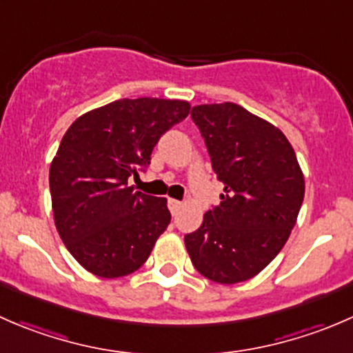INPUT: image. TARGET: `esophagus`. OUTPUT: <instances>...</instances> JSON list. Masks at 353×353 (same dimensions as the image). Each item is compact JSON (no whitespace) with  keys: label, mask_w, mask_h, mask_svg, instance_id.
I'll list each match as a JSON object with an SVG mask.
<instances>
[{"label":"esophagus","mask_w":353,"mask_h":353,"mask_svg":"<svg viewBox=\"0 0 353 353\" xmlns=\"http://www.w3.org/2000/svg\"><path fill=\"white\" fill-rule=\"evenodd\" d=\"M167 205H169L170 213H172V215H176V213L179 212V210H181V206H183V203L177 201V199H172V198H170L169 201H167Z\"/></svg>","instance_id":"1"}]
</instances>
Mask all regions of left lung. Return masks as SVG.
<instances>
[{
  "instance_id": "obj_1",
  "label": "left lung",
  "mask_w": 353,
  "mask_h": 353,
  "mask_svg": "<svg viewBox=\"0 0 353 353\" xmlns=\"http://www.w3.org/2000/svg\"><path fill=\"white\" fill-rule=\"evenodd\" d=\"M191 117L223 194L184 244L205 279L245 282L285 245L304 201V174L285 134L241 105H196Z\"/></svg>"
}]
</instances>
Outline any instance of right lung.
Wrapping results in <instances>:
<instances>
[{"instance_id":"1","label":"right lung","mask_w":353,"mask_h":353,"mask_svg":"<svg viewBox=\"0 0 353 353\" xmlns=\"http://www.w3.org/2000/svg\"><path fill=\"white\" fill-rule=\"evenodd\" d=\"M186 101L121 99L78 117L49 169L59 237L87 272L119 279L148 259L170 223L165 198L128 184L157 141L190 114Z\"/></svg>"}]
</instances>
